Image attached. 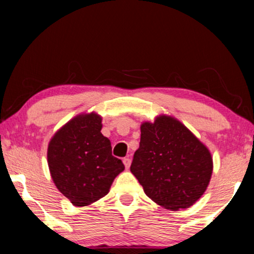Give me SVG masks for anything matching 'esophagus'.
Masks as SVG:
<instances>
[{"mask_svg":"<svg viewBox=\"0 0 254 254\" xmlns=\"http://www.w3.org/2000/svg\"><path fill=\"white\" fill-rule=\"evenodd\" d=\"M130 163H131L130 158H124V164H125V168H126L127 170L129 169V166H130Z\"/></svg>","mask_w":254,"mask_h":254,"instance_id":"esophagus-1","label":"esophagus"}]
</instances>
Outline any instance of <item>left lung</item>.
<instances>
[{"instance_id":"left-lung-1","label":"left lung","mask_w":254,"mask_h":254,"mask_svg":"<svg viewBox=\"0 0 254 254\" xmlns=\"http://www.w3.org/2000/svg\"><path fill=\"white\" fill-rule=\"evenodd\" d=\"M130 172L159 206L190 208L206 192L213 157L206 145L178 119L166 114L141 124L140 147Z\"/></svg>"}]
</instances>
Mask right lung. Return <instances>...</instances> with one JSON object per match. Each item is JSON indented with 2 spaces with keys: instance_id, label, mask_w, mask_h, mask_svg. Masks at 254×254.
I'll list each match as a JSON object with an SVG mask.
<instances>
[{
  "instance_id": "1",
  "label": "right lung",
  "mask_w": 254,
  "mask_h": 254,
  "mask_svg": "<svg viewBox=\"0 0 254 254\" xmlns=\"http://www.w3.org/2000/svg\"><path fill=\"white\" fill-rule=\"evenodd\" d=\"M102 117L81 113L64 124L47 149V163L57 189L76 207L89 206L110 192L116 177L125 170L121 159L100 133Z\"/></svg>"
}]
</instances>
